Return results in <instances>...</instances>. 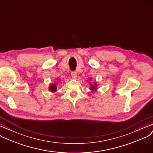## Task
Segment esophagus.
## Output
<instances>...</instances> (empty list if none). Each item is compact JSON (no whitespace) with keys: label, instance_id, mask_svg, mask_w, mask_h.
<instances>
[{"label":"esophagus","instance_id":"34e87169","mask_svg":"<svg viewBox=\"0 0 153 153\" xmlns=\"http://www.w3.org/2000/svg\"><path fill=\"white\" fill-rule=\"evenodd\" d=\"M71 75L72 78H74V79L76 78V73L75 71H72L71 74Z\"/></svg>","mask_w":153,"mask_h":153}]
</instances>
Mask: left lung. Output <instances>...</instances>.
<instances>
[{
  "label": "left lung",
  "mask_w": 153,
  "mask_h": 153,
  "mask_svg": "<svg viewBox=\"0 0 153 153\" xmlns=\"http://www.w3.org/2000/svg\"><path fill=\"white\" fill-rule=\"evenodd\" d=\"M90 80H91V79H90ZM90 89L93 92L96 91L97 90V83H94L93 84H90Z\"/></svg>",
  "instance_id": "8db88e82"
}]
</instances>
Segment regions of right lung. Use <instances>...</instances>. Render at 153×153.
Wrapping results in <instances>:
<instances>
[{
  "instance_id": "1",
  "label": "right lung",
  "mask_w": 153,
  "mask_h": 153,
  "mask_svg": "<svg viewBox=\"0 0 153 153\" xmlns=\"http://www.w3.org/2000/svg\"><path fill=\"white\" fill-rule=\"evenodd\" d=\"M48 89L50 91V92H52V93H54L57 90V87H56V85L55 84V83H52L50 85L49 87H48Z\"/></svg>"
}]
</instances>
